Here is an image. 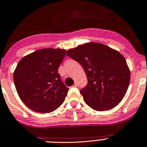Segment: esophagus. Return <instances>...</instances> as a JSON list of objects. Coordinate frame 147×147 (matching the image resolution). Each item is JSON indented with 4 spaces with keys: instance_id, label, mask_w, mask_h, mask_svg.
<instances>
[{
    "instance_id": "1",
    "label": "esophagus",
    "mask_w": 147,
    "mask_h": 147,
    "mask_svg": "<svg viewBox=\"0 0 147 147\" xmlns=\"http://www.w3.org/2000/svg\"><path fill=\"white\" fill-rule=\"evenodd\" d=\"M73 87H78V83H75V84H74Z\"/></svg>"
}]
</instances>
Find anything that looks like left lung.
<instances>
[{
    "instance_id": "obj_1",
    "label": "left lung",
    "mask_w": 147,
    "mask_h": 147,
    "mask_svg": "<svg viewBox=\"0 0 147 147\" xmlns=\"http://www.w3.org/2000/svg\"><path fill=\"white\" fill-rule=\"evenodd\" d=\"M66 55L79 63L87 75V84L80 92L87 105L102 111L121 102L129 87L130 71L120 53L90 42L69 49Z\"/></svg>"
}]
</instances>
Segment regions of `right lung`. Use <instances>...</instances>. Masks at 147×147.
<instances>
[{"label":"right lung","instance_id":"right-lung-1","mask_svg":"<svg viewBox=\"0 0 147 147\" xmlns=\"http://www.w3.org/2000/svg\"><path fill=\"white\" fill-rule=\"evenodd\" d=\"M66 52L60 49H40L19 61L13 79L18 96L30 109L50 113L63 104L69 88L57 71Z\"/></svg>","mask_w":147,"mask_h":147}]
</instances>
